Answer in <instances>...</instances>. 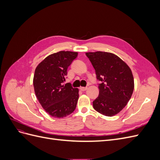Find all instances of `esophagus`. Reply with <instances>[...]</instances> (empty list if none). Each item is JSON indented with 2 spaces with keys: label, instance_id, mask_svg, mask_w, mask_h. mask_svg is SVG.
Wrapping results in <instances>:
<instances>
[{
  "label": "esophagus",
  "instance_id": "34e87169",
  "mask_svg": "<svg viewBox=\"0 0 160 160\" xmlns=\"http://www.w3.org/2000/svg\"><path fill=\"white\" fill-rule=\"evenodd\" d=\"M79 89L81 91H86L87 89H88V88H87V87H81V88H79Z\"/></svg>",
  "mask_w": 160,
  "mask_h": 160
}]
</instances>
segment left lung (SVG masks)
Segmentation results:
<instances>
[{
    "mask_svg": "<svg viewBox=\"0 0 160 160\" xmlns=\"http://www.w3.org/2000/svg\"><path fill=\"white\" fill-rule=\"evenodd\" d=\"M95 70L99 94L93 101L95 110L111 117L119 113L132 98L134 79L129 67L113 53L89 52L85 53Z\"/></svg>",
    "mask_w": 160,
    "mask_h": 160,
    "instance_id": "1",
    "label": "left lung"
}]
</instances>
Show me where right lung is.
<instances>
[{"label": "right lung", "mask_w": 160, "mask_h": 160, "mask_svg": "<svg viewBox=\"0 0 160 160\" xmlns=\"http://www.w3.org/2000/svg\"><path fill=\"white\" fill-rule=\"evenodd\" d=\"M77 55V52H57L47 56L36 67L33 77L35 93L42 108L52 117L65 118L76 108L79 89L62 83L67 68Z\"/></svg>", "instance_id": "add662e5"}]
</instances>
